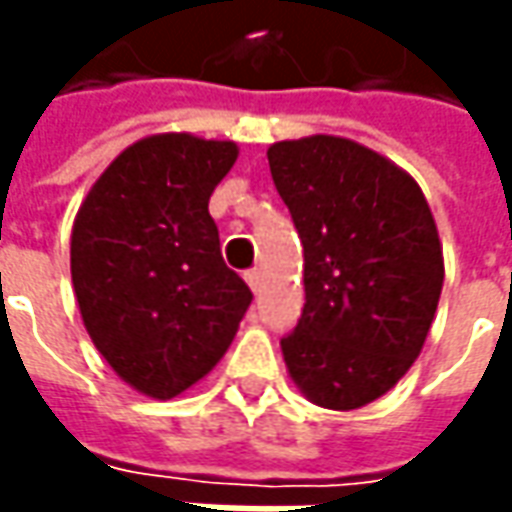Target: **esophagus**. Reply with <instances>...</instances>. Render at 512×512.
Listing matches in <instances>:
<instances>
[{"label": "esophagus", "instance_id": "obj_1", "mask_svg": "<svg viewBox=\"0 0 512 512\" xmlns=\"http://www.w3.org/2000/svg\"><path fill=\"white\" fill-rule=\"evenodd\" d=\"M262 279H265V276H262V270H247L245 273V282L250 285L253 293H259V290H262Z\"/></svg>", "mask_w": 512, "mask_h": 512}]
</instances>
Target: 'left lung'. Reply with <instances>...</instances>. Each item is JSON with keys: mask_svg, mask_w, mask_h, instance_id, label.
<instances>
[{"mask_svg": "<svg viewBox=\"0 0 512 512\" xmlns=\"http://www.w3.org/2000/svg\"><path fill=\"white\" fill-rule=\"evenodd\" d=\"M305 247V310L282 339L307 402L356 410L419 359L444 282L436 219L416 179L344 136L267 148Z\"/></svg>", "mask_w": 512, "mask_h": 512, "instance_id": "1", "label": "left lung"}]
</instances>
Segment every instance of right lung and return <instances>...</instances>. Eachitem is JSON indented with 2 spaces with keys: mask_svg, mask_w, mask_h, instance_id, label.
Wrapping results in <instances>:
<instances>
[{
  "mask_svg": "<svg viewBox=\"0 0 512 512\" xmlns=\"http://www.w3.org/2000/svg\"><path fill=\"white\" fill-rule=\"evenodd\" d=\"M236 142L156 133L125 148L73 219L70 279L113 373L173 399L219 364L253 299L207 213Z\"/></svg>",
  "mask_w": 512,
  "mask_h": 512,
  "instance_id": "1",
  "label": "right lung"
}]
</instances>
